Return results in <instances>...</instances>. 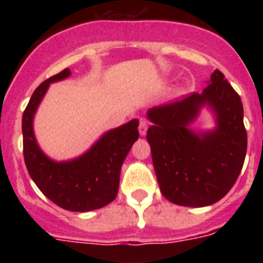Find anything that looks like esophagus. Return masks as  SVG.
Returning <instances> with one entry per match:
<instances>
[{
  "instance_id": "34e87169",
  "label": "esophagus",
  "mask_w": 263,
  "mask_h": 263,
  "mask_svg": "<svg viewBox=\"0 0 263 263\" xmlns=\"http://www.w3.org/2000/svg\"><path fill=\"white\" fill-rule=\"evenodd\" d=\"M147 127H148V124L147 121L146 120H141V122H139V126H138V130H139V134L141 136H146V132H147Z\"/></svg>"
}]
</instances>
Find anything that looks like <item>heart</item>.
I'll return each instance as SVG.
<instances>
[{"instance_id": "heart-1", "label": "heart", "mask_w": 263, "mask_h": 263, "mask_svg": "<svg viewBox=\"0 0 263 263\" xmlns=\"http://www.w3.org/2000/svg\"><path fill=\"white\" fill-rule=\"evenodd\" d=\"M180 93V90H176V95H179Z\"/></svg>"}]
</instances>
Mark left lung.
Segmentation results:
<instances>
[{
    "instance_id": "1",
    "label": "left lung",
    "mask_w": 263,
    "mask_h": 263,
    "mask_svg": "<svg viewBox=\"0 0 263 263\" xmlns=\"http://www.w3.org/2000/svg\"><path fill=\"white\" fill-rule=\"evenodd\" d=\"M206 107L211 130L191 127ZM147 142L160 192L183 206H206L229 192L243 166L248 137L240 96L216 69L201 93L148 109Z\"/></svg>"
}]
</instances>
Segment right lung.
<instances>
[{"instance_id":"1","label":"right lung","mask_w":263,"mask_h":263,"mask_svg":"<svg viewBox=\"0 0 263 263\" xmlns=\"http://www.w3.org/2000/svg\"><path fill=\"white\" fill-rule=\"evenodd\" d=\"M71 75L66 68L43 81L32 93L22 116L23 155L36 187L60 208L71 212H88L115 200L120 185L121 167L138 139L137 118L108 130L79 157L53 160L43 153L34 134V117L50 84Z\"/></svg>"}]
</instances>
